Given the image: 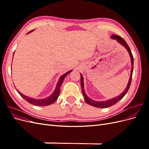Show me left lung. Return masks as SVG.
<instances>
[{
    "label": "left lung",
    "mask_w": 149,
    "mask_h": 149,
    "mask_svg": "<svg viewBox=\"0 0 149 149\" xmlns=\"http://www.w3.org/2000/svg\"><path fill=\"white\" fill-rule=\"evenodd\" d=\"M111 37L112 39L116 40L117 42H118L119 43H120L122 45L124 46L125 48V49H127V52H129L130 60H131V65H132L131 73H130V78H129V82H128V84H127V88L125 89L124 91L121 94H120V95L118 96V97H114L112 99H111V100H109L107 101H94V100H91V98H89L87 96V95L86 94L85 91H84V83H83V75L81 74V86L82 93H83V95L84 99L85 101L88 104L93 106L94 107H100V108H106V107H109L111 106H113V105L116 104L118 102V101H119L121 100V99H123V97L126 94V93H127L130 86V84H131V81H132V72H133V69H134V66H133V65H134V58H133V56H132V52H131V51H130V49L128 45L127 44V43L125 42V40L123 38H121L120 37H119V35H112Z\"/></svg>",
    "instance_id": "left-lung-1"
}]
</instances>
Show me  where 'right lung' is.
<instances>
[{
    "label": "right lung",
    "instance_id": "1",
    "mask_svg": "<svg viewBox=\"0 0 149 149\" xmlns=\"http://www.w3.org/2000/svg\"><path fill=\"white\" fill-rule=\"evenodd\" d=\"M33 31V30H31L30 31H29V33L31 32V31ZM71 71H72V70L67 72L66 73L63 74L61 77L60 78L59 80H58V82L56 84V86L55 88V90L54 91V92L53 93V94L52 95L49 96V97H47L46 98H44V99H41V100H37V99H34V98H31L29 96H26L25 95H24L23 94H22L20 92H19L18 91L17 89H16L18 93H19L20 95L23 97L25 101H27L28 102L31 104L35 105V106H48V105H50L52 104H53V102H55L56 101V100L58 99V96H59L60 94V88H61V86L63 82V80L65 79V78L66 76Z\"/></svg>",
    "mask_w": 149,
    "mask_h": 149
}]
</instances>
